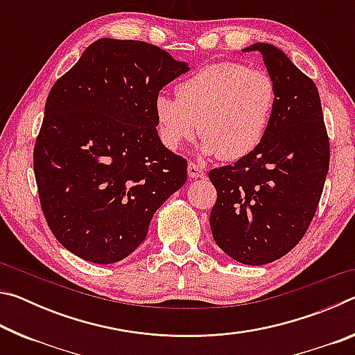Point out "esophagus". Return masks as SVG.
<instances>
[{
	"label": "esophagus",
	"mask_w": 355,
	"mask_h": 355,
	"mask_svg": "<svg viewBox=\"0 0 355 355\" xmlns=\"http://www.w3.org/2000/svg\"><path fill=\"white\" fill-rule=\"evenodd\" d=\"M188 173H189L191 178H203V177H205V171H203L200 166H197L194 163L188 164Z\"/></svg>",
	"instance_id": "34e87169"
}]
</instances>
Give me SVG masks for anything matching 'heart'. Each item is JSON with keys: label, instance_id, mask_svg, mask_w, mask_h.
<instances>
[{"label": "heart", "instance_id": "obj_1", "mask_svg": "<svg viewBox=\"0 0 355 355\" xmlns=\"http://www.w3.org/2000/svg\"><path fill=\"white\" fill-rule=\"evenodd\" d=\"M175 94L155 100L161 142L178 150L199 131L202 153L225 161L241 159L260 146L277 100L268 71L238 62L207 65L180 83Z\"/></svg>", "mask_w": 355, "mask_h": 355}]
</instances>
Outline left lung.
Here are the masks:
<instances>
[{"label":"left lung","mask_w":355,"mask_h":355,"mask_svg":"<svg viewBox=\"0 0 355 355\" xmlns=\"http://www.w3.org/2000/svg\"><path fill=\"white\" fill-rule=\"evenodd\" d=\"M258 51L277 87L271 123L254 152L208 173L218 191L209 214L216 244L243 264L279 260L307 232L329 171V137L316 84L271 44Z\"/></svg>","instance_id":"8db88e82"}]
</instances>
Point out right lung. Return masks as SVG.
Returning a JSON list of instances; mask_svg holds the SVG:
<instances>
[{
    "label": "right lung",
    "mask_w": 355,
    "mask_h": 355,
    "mask_svg": "<svg viewBox=\"0 0 355 355\" xmlns=\"http://www.w3.org/2000/svg\"><path fill=\"white\" fill-rule=\"evenodd\" d=\"M189 65L141 40L98 39L48 94L34 147L53 235L86 261L127 258L188 178L158 136L155 100Z\"/></svg>",
    "instance_id": "right-lung-1"
}]
</instances>
